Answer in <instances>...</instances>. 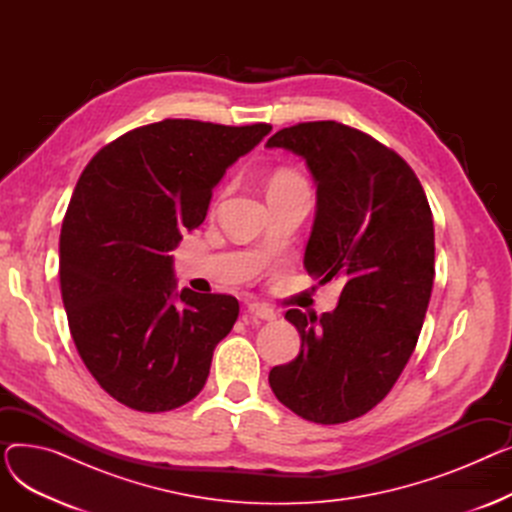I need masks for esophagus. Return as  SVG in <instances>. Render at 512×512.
Returning a JSON list of instances; mask_svg holds the SVG:
<instances>
[{"instance_id":"34e87169","label":"esophagus","mask_w":512,"mask_h":512,"mask_svg":"<svg viewBox=\"0 0 512 512\" xmlns=\"http://www.w3.org/2000/svg\"><path fill=\"white\" fill-rule=\"evenodd\" d=\"M247 313H249L253 319H261V321H274V319H276V313H274L270 307H263V305H259V303L249 305Z\"/></svg>"}]
</instances>
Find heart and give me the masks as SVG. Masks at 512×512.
<instances>
[{
  "instance_id": "heart-1",
  "label": "heart",
  "mask_w": 512,
  "mask_h": 512,
  "mask_svg": "<svg viewBox=\"0 0 512 512\" xmlns=\"http://www.w3.org/2000/svg\"><path fill=\"white\" fill-rule=\"evenodd\" d=\"M292 182H303L297 174L292 172H278L274 178H272V184L270 186H280V184H292Z\"/></svg>"
}]
</instances>
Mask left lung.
<instances>
[{
    "mask_svg": "<svg viewBox=\"0 0 512 512\" xmlns=\"http://www.w3.org/2000/svg\"><path fill=\"white\" fill-rule=\"evenodd\" d=\"M265 147L305 159L317 184L305 270L344 284L332 313L286 311L301 353L270 371V386L307 421H351L392 390L415 351L436 274L432 209L407 161L357 128L303 122Z\"/></svg>",
    "mask_w": 512,
    "mask_h": 512,
    "instance_id": "1",
    "label": "left lung"
}]
</instances>
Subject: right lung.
<instances>
[{
    "mask_svg": "<svg viewBox=\"0 0 512 512\" xmlns=\"http://www.w3.org/2000/svg\"><path fill=\"white\" fill-rule=\"evenodd\" d=\"M270 130L161 120L105 145L80 174L60 234L62 301L80 359L122 405L164 413L203 390L238 301L176 290L170 251Z\"/></svg>",
    "mask_w": 512,
    "mask_h": 512,
    "instance_id": "add662e5",
    "label": "right lung"
}]
</instances>
